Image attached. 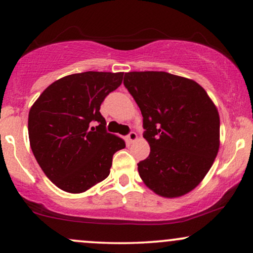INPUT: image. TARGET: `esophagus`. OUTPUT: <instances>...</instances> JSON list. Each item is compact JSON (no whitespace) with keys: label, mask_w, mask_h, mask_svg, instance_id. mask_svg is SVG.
Wrapping results in <instances>:
<instances>
[{"label":"esophagus","mask_w":253,"mask_h":253,"mask_svg":"<svg viewBox=\"0 0 253 253\" xmlns=\"http://www.w3.org/2000/svg\"><path fill=\"white\" fill-rule=\"evenodd\" d=\"M137 138H138L137 133L133 132V131H132V132H130L129 134H127V140H129L130 143H133V141H136Z\"/></svg>","instance_id":"esophagus-1"}]
</instances>
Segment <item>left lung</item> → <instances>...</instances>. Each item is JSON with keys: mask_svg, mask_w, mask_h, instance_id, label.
<instances>
[{"mask_svg": "<svg viewBox=\"0 0 253 253\" xmlns=\"http://www.w3.org/2000/svg\"><path fill=\"white\" fill-rule=\"evenodd\" d=\"M123 83L140 108L151 147L138 164L144 184L164 198L192 191L219 152L216 106L198 83L168 72H126Z\"/></svg>", "mask_w": 253, "mask_h": 253, "instance_id": "8db88e82", "label": "left lung"}]
</instances>
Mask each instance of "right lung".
<instances>
[{"label":"right lung","mask_w":253,"mask_h":253,"mask_svg":"<svg viewBox=\"0 0 253 253\" xmlns=\"http://www.w3.org/2000/svg\"><path fill=\"white\" fill-rule=\"evenodd\" d=\"M124 72L86 71L48 86L31 107L29 138L44 175L57 188L82 193L108 177L113 155L126 141L106 132L103 99L122 84ZM98 123L96 127L91 123Z\"/></svg>","instance_id":"obj_1"}]
</instances>
